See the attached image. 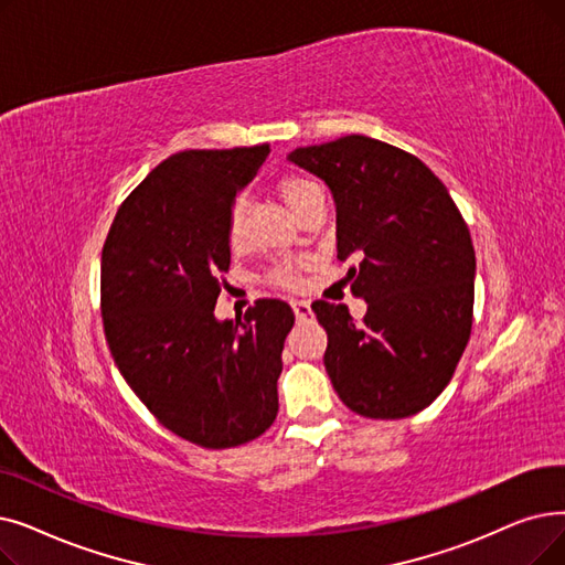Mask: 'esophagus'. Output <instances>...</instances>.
I'll return each instance as SVG.
<instances>
[{"instance_id": "esophagus-1", "label": "esophagus", "mask_w": 565, "mask_h": 565, "mask_svg": "<svg viewBox=\"0 0 565 565\" xmlns=\"http://www.w3.org/2000/svg\"><path fill=\"white\" fill-rule=\"evenodd\" d=\"M290 307H292V313H296L298 321H309L311 318V307L307 300H290Z\"/></svg>"}]
</instances>
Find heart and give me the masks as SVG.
I'll use <instances>...</instances> for the list:
<instances>
[{"label": "heart", "mask_w": 565, "mask_h": 565, "mask_svg": "<svg viewBox=\"0 0 565 565\" xmlns=\"http://www.w3.org/2000/svg\"><path fill=\"white\" fill-rule=\"evenodd\" d=\"M277 191L281 195V201L286 203V207L290 210V214L296 216L309 201L313 199H321L323 189L316 180L305 178V175H286L279 180ZM226 239L233 249H237L239 244L244 242V207L237 203L233 205L231 214H228V222H226ZM300 265L292 263V260H284L277 265L275 269V281L281 286H296L300 281Z\"/></svg>", "instance_id": "b5f03b06"}]
</instances>
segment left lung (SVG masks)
<instances>
[{
  "instance_id": "8db88e82",
  "label": "left lung",
  "mask_w": 565,
  "mask_h": 565,
  "mask_svg": "<svg viewBox=\"0 0 565 565\" xmlns=\"http://www.w3.org/2000/svg\"><path fill=\"white\" fill-rule=\"evenodd\" d=\"M332 191L337 258L366 313L316 300L339 399L374 420L408 418L450 383L473 323L476 252L446 184L399 147L343 136L288 154Z\"/></svg>"
}]
</instances>
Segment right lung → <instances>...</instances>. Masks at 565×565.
Wrapping results in <instances>:
<instances>
[{
  "mask_svg": "<svg viewBox=\"0 0 565 565\" xmlns=\"http://www.w3.org/2000/svg\"><path fill=\"white\" fill-rule=\"evenodd\" d=\"M267 154L254 145L168 157L119 205L104 244L102 316L117 370L166 429L201 448L249 444L279 411L292 309L258 300L244 321L214 316L228 214Z\"/></svg>",
  "mask_w": 565,
  "mask_h": 565,
  "instance_id": "right-lung-1",
  "label": "right lung"
}]
</instances>
